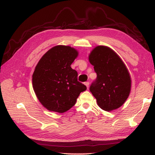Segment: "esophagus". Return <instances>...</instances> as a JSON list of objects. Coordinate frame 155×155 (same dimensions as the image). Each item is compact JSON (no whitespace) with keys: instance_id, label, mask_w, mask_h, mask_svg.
I'll list each match as a JSON object with an SVG mask.
<instances>
[{"instance_id":"obj_1","label":"esophagus","mask_w":155,"mask_h":155,"mask_svg":"<svg viewBox=\"0 0 155 155\" xmlns=\"http://www.w3.org/2000/svg\"><path fill=\"white\" fill-rule=\"evenodd\" d=\"M84 84L86 85V87H87V89L88 88V87H89V83H88V82H86V83H84Z\"/></svg>"}]
</instances>
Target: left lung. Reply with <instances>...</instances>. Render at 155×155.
Instances as JSON below:
<instances>
[{
    "label": "left lung",
    "mask_w": 155,
    "mask_h": 155,
    "mask_svg": "<svg viewBox=\"0 0 155 155\" xmlns=\"http://www.w3.org/2000/svg\"><path fill=\"white\" fill-rule=\"evenodd\" d=\"M88 61L97 74L90 91L98 106L110 112L120 107L129 96L131 77L128 68L116 52L107 46H97Z\"/></svg>",
    "instance_id": "obj_1"
}]
</instances>
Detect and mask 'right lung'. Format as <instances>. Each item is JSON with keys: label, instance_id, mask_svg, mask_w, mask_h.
<instances>
[{"label": "right lung", "instance_id": "obj_1", "mask_svg": "<svg viewBox=\"0 0 155 155\" xmlns=\"http://www.w3.org/2000/svg\"><path fill=\"white\" fill-rule=\"evenodd\" d=\"M78 52L70 46L57 45L39 60L32 74V87L42 106L49 111L63 113L74 106L87 87L77 81L71 67Z\"/></svg>", "mask_w": 155, "mask_h": 155}]
</instances>
